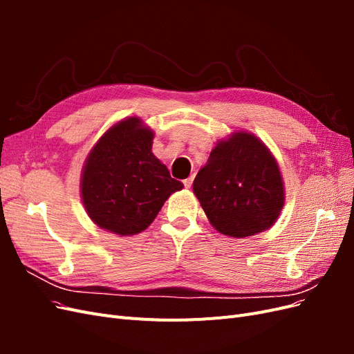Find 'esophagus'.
Listing matches in <instances>:
<instances>
[{
	"label": "esophagus",
	"mask_w": 354,
	"mask_h": 354,
	"mask_svg": "<svg viewBox=\"0 0 354 354\" xmlns=\"http://www.w3.org/2000/svg\"><path fill=\"white\" fill-rule=\"evenodd\" d=\"M192 183H194V177H189V178L183 180V185H185V187H187V189L192 186Z\"/></svg>",
	"instance_id": "34e87169"
}]
</instances>
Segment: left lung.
I'll use <instances>...</instances> for the list:
<instances>
[{"instance_id":"obj_1","label":"left lung","mask_w":354,"mask_h":354,"mask_svg":"<svg viewBox=\"0 0 354 354\" xmlns=\"http://www.w3.org/2000/svg\"><path fill=\"white\" fill-rule=\"evenodd\" d=\"M194 194L214 229L239 239L270 229L285 205L279 165L248 131L217 143L195 177Z\"/></svg>"}]
</instances>
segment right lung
I'll list each match as a JSON object with an SVG mask.
<instances>
[{"label": "right lung", "instance_id": "obj_1", "mask_svg": "<svg viewBox=\"0 0 354 354\" xmlns=\"http://www.w3.org/2000/svg\"><path fill=\"white\" fill-rule=\"evenodd\" d=\"M153 131L131 116L112 125L82 168L81 198L100 229L120 236L151 226L164 202L185 186L152 153Z\"/></svg>", "mask_w": 354, "mask_h": 354}]
</instances>
